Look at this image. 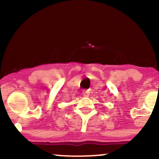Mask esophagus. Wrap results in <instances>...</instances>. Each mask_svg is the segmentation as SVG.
I'll list each match as a JSON object with an SVG mask.
<instances>
[{
	"mask_svg": "<svg viewBox=\"0 0 159 159\" xmlns=\"http://www.w3.org/2000/svg\"><path fill=\"white\" fill-rule=\"evenodd\" d=\"M82 95H83L84 97H88V95H89V91L84 90L83 92H82Z\"/></svg>",
	"mask_w": 159,
	"mask_h": 159,
	"instance_id": "1",
	"label": "esophagus"
}]
</instances>
